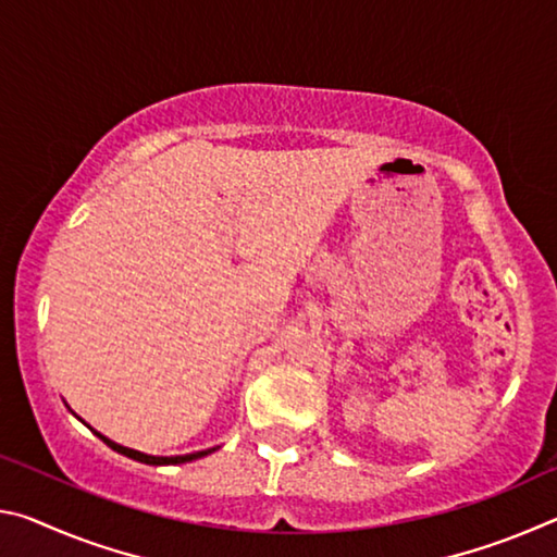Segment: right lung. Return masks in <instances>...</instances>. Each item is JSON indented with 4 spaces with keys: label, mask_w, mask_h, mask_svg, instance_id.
<instances>
[{
    "label": "right lung",
    "mask_w": 557,
    "mask_h": 557,
    "mask_svg": "<svg viewBox=\"0 0 557 557\" xmlns=\"http://www.w3.org/2000/svg\"><path fill=\"white\" fill-rule=\"evenodd\" d=\"M96 435H98L102 442H106V445H108L110 449H115V451H120V455H125V457H129V459L145 461V465H184V461L199 459V457H206V455H211V451H215V447H211V449L194 451V455H182V457H152V455H143V451H137V449H127V447H122V445H115V442H112V440L102 437L100 432H96Z\"/></svg>",
    "instance_id": "1"
}]
</instances>
